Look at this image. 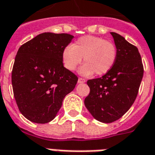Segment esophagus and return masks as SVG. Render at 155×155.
Here are the masks:
<instances>
[{"label":"esophagus","mask_w":155,"mask_h":155,"mask_svg":"<svg viewBox=\"0 0 155 155\" xmlns=\"http://www.w3.org/2000/svg\"><path fill=\"white\" fill-rule=\"evenodd\" d=\"M86 80L84 79H82V78H79L78 79V83L79 84H82V83H85Z\"/></svg>","instance_id":"1"}]
</instances>
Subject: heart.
I'll return each instance as SVG.
<instances>
[{
    "label": "heart",
    "instance_id": "obj_1",
    "mask_svg": "<svg viewBox=\"0 0 155 155\" xmlns=\"http://www.w3.org/2000/svg\"><path fill=\"white\" fill-rule=\"evenodd\" d=\"M116 57L117 49L114 44L94 35L80 37L72 46H67L62 52L63 64L69 71H74L84 58L85 63L80 67L79 72L84 76H89L94 72L97 75L109 72Z\"/></svg>",
    "mask_w": 155,
    "mask_h": 155
}]
</instances>
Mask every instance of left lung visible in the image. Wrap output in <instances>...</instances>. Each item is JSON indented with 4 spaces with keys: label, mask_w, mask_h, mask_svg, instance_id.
I'll return each instance as SVG.
<instances>
[{
    "label": "left lung",
    "mask_w": 155,
    "mask_h": 155,
    "mask_svg": "<svg viewBox=\"0 0 155 155\" xmlns=\"http://www.w3.org/2000/svg\"><path fill=\"white\" fill-rule=\"evenodd\" d=\"M110 34L117 49L116 61L106 75L88 80L90 93L84 99L92 116L106 124L119 120L130 109L137 96L144 73L137 48L120 34Z\"/></svg>",
    "instance_id": "obj_1"
}]
</instances>
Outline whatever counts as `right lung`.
<instances>
[{
    "label": "right lung",
    "instance_id": "right-lung-1",
    "mask_svg": "<svg viewBox=\"0 0 155 155\" xmlns=\"http://www.w3.org/2000/svg\"><path fill=\"white\" fill-rule=\"evenodd\" d=\"M74 36L45 32L18 50L12 71L15 101L23 116L33 123L54 120L78 78L62 63V52Z\"/></svg>",
    "mask_w": 155,
    "mask_h": 155
}]
</instances>
